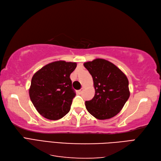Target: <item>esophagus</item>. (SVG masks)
Here are the masks:
<instances>
[{"label":"esophagus","mask_w":161,"mask_h":161,"mask_svg":"<svg viewBox=\"0 0 161 161\" xmlns=\"http://www.w3.org/2000/svg\"><path fill=\"white\" fill-rule=\"evenodd\" d=\"M82 91H83V89H80V90H79V91H78L77 92H78V93H79V95H80L81 93H82Z\"/></svg>","instance_id":"1"}]
</instances>
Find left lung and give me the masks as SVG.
<instances>
[{
  "label": "left lung",
  "instance_id": "left-lung-1",
  "mask_svg": "<svg viewBox=\"0 0 161 161\" xmlns=\"http://www.w3.org/2000/svg\"><path fill=\"white\" fill-rule=\"evenodd\" d=\"M93 80L95 93L85 101L87 111L98 119L113 118L122 109L130 97L127 76L113 63L97 58L84 63Z\"/></svg>",
  "mask_w": 161,
  "mask_h": 161
}]
</instances>
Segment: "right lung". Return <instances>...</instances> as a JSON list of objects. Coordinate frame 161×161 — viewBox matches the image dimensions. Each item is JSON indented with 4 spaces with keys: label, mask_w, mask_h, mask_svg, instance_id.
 <instances>
[{
    "label": "right lung",
    "mask_w": 161,
    "mask_h": 161,
    "mask_svg": "<svg viewBox=\"0 0 161 161\" xmlns=\"http://www.w3.org/2000/svg\"><path fill=\"white\" fill-rule=\"evenodd\" d=\"M76 67V62H53L33 76L29 90L30 99L45 118L57 120L69 112L76 95L70 75Z\"/></svg>",
    "instance_id": "add662e5"
}]
</instances>
